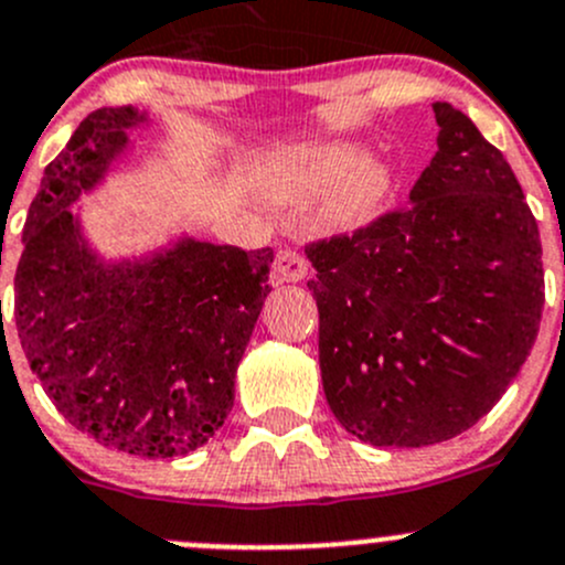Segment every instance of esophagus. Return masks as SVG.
<instances>
[{
  "label": "esophagus",
  "instance_id": "34e87169",
  "mask_svg": "<svg viewBox=\"0 0 565 565\" xmlns=\"http://www.w3.org/2000/svg\"><path fill=\"white\" fill-rule=\"evenodd\" d=\"M276 273H278V278L287 284L303 281L306 273H309V259H306L300 250L284 248V250H278V256H276Z\"/></svg>",
  "mask_w": 565,
  "mask_h": 565
}]
</instances>
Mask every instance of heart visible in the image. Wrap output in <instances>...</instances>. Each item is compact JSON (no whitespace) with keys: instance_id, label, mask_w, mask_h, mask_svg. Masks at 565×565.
Returning <instances> with one entry per match:
<instances>
[{"instance_id":"b5f03b06","label":"heart","mask_w":565,"mask_h":565,"mask_svg":"<svg viewBox=\"0 0 565 565\" xmlns=\"http://www.w3.org/2000/svg\"><path fill=\"white\" fill-rule=\"evenodd\" d=\"M265 188L278 202H306L324 193L319 215L330 230H352L374 218L393 188V172L380 158H363L347 141L295 147L273 158Z\"/></svg>"}]
</instances>
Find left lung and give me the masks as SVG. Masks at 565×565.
Instances as JSON below:
<instances>
[{
  "label": "left lung",
  "instance_id": "left-lung-1",
  "mask_svg": "<svg viewBox=\"0 0 565 565\" xmlns=\"http://www.w3.org/2000/svg\"><path fill=\"white\" fill-rule=\"evenodd\" d=\"M437 152L407 207L306 246L330 409L372 446L478 424L514 383L544 309L539 224L498 147L435 104Z\"/></svg>",
  "mask_w": 565,
  "mask_h": 565
}]
</instances>
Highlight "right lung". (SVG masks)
<instances>
[{
  "mask_svg": "<svg viewBox=\"0 0 565 565\" xmlns=\"http://www.w3.org/2000/svg\"><path fill=\"white\" fill-rule=\"evenodd\" d=\"M145 122L134 106L98 108L45 167L15 267V328L43 391L78 431L169 459L202 448L235 404L237 363L273 289V248L185 237L106 265L67 207Z\"/></svg>",
  "mask_w": 565,
  "mask_h": 565,
  "instance_id": "obj_1",
  "label": "right lung"
}]
</instances>
